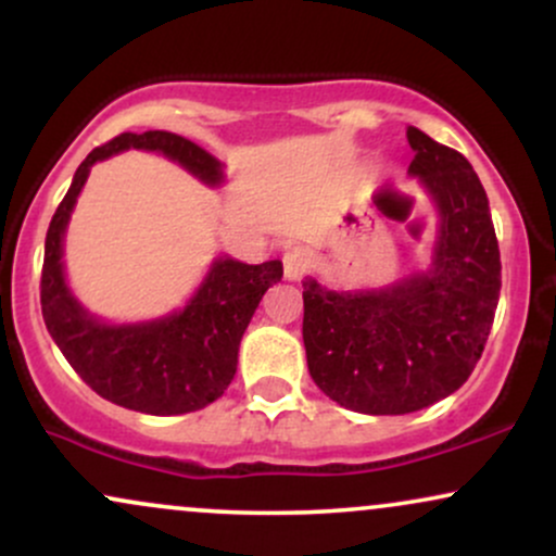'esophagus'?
Returning a JSON list of instances; mask_svg holds the SVG:
<instances>
[{"label":"esophagus","mask_w":556,"mask_h":556,"mask_svg":"<svg viewBox=\"0 0 556 556\" xmlns=\"http://www.w3.org/2000/svg\"><path fill=\"white\" fill-rule=\"evenodd\" d=\"M282 264H285V279H290V282H300L311 266L308 251H305V248H290V251L282 256Z\"/></svg>","instance_id":"1"}]
</instances>
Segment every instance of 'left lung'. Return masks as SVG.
<instances>
[{
  "label": "left lung",
  "mask_w": 556,
  "mask_h": 556,
  "mask_svg": "<svg viewBox=\"0 0 556 556\" xmlns=\"http://www.w3.org/2000/svg\"><path fill=\"white\" fill-rule=\"evenodd\" d=\"M420 177L439 208L431 269L384 290L337 292L303 282L311 379L366 416H405L457 392L489 340L502 261L489 198L460 151L407 127Z\"/></svg>",
  "instance_id": "8db88e82"
}]
</instances>
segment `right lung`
Wrapping results in <instances>:
<instances>
[{"instance_id": "obj_1", "label": "right lung", "mask_w": 556, "mask_h": 556, "mask_svg": "<svg viewBox=\"0 0 556 556\" xmlns=\"http://www.w3.org/2000/svg\"><path fill=\"white\" fill-rule=\"evenodd\" d=\"M125 149L159 151L206 185L222 182V164L193 140L167 130L123 132L83 159L56 206L43 245L41 314L75 374L104 400L149 416H182L212 405L238 371V350L261 298L282 279V261L240 264L216 258L177 314L143 324H104L73 298L62 269V238L88 172Z\"/></svg>"}]
</instances>
